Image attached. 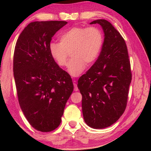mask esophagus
I'll return each instance as SVG.
<instances>
[{
	"label": "esophagus",
	"instance_id": "1",
	"mask_svg": "<svg viewBox=\"0 0 151 151\" xmlns=\"http://www.w3.org/2000/svg\"><path fill=\"white\" fill-rule=\"evenodd\" d=\"M74 86H75V88H74V90H75V91H78V86H77V85H76V83H74Z\"/></svg>",
	"mask_w": 151,
	"mask_h": 151
}]
</instances>
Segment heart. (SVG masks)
<instances>
[{"mask_svg":"<svg viewBox=\"0 0 151 151\" xmlns=\"http://www.w3.org/2000/svg\"><path fill=\"white\" fill-rule=\"evenodd\" d=\"M60 41L49 45L50 55L58 66L63 67L70 53L72 58L67 70L71 76H78L85 70L86 65H92L99 57L104 38L101 30L96 27H75L61 35Z\"/></svg>","mask_w":151,"mask_h":151,"instance_id":"obj_1","label":"heart"}]
</instances>
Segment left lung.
Returning <instances> with one entry per match:
<instances>
[{"label": "left lung", "mask_w": 151, "mask_h": 151, "mask_svg": "<svg viewBox=\"0 0 151 151\" xmlns=\"http://www.w3.org/2000/svg\"><path fill=\"white\" fill-rule=\"evenodd\" d=\"M99 24L104 42L98 59L78 81L82 94L85 122L93 129L110 127L125 111L132 80L131 64L126 43L111 22L104 19L91 22Z\"/></svg>", "instance_id": "1"}]
</instances>
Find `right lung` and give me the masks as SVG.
I'll list each match as a JSON object with an SVG mask.
<instances>
[{"label":"right lung","instance_id":"obj_1","mask_svg":"<svg viewBox=\"0 0 151 151\" xmlns=\"http://www.w3.org/2000/svg\"><path fill=\"white\" fill-rule=\"evenodd\" d=\"M66 21L30 22L14 48V78L22 111L37 131L50 132L61 122L74 86L68 74L50 55L52 37Z\"/></svg>","mask_w":151,"mask_h":151}]
</instances>
